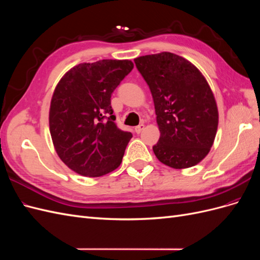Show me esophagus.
Segmentation results:
<instances>
[{
  "mask_svg": "<svg viewBox=\"0 0 260 260\" xmlns=\"http://www.w3.org/2000/svg\"><path fill=\"white\" fill-rule=\"evenodd\" d=\"M144 129V123H141V124H139V125H137V127L135 128V131L138 133V135H139V133H141V132H142V130Z\"/></svg>",
  "mask_w": 260,
  "mask_h": 260,
  "instance_id": "obj_1",
  "label": "esophagus"
}]
</instances>
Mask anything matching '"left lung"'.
Listing matches in <instances>:
<instances>
[{
  "label": "left lung",
  "instance_id": "1",
  "mask_svg": "<svg viewBox=\"0 0 260 260\" xmlns=\"http://www.w3.org/2000/svg\"><path fill=\"white\" fill-rule=\"evenodd\" d=\"M135 62L154 101L160 132L154 154L171 168L195 166L209 153L218 128L217 103L205 77L191 61L169 52Z\"/></svg>",
  "mask_w": 260,
  "mask_h": 260
}]
</instances>
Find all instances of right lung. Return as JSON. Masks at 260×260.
Segmentation results:
<instances>
[{"mask_svg":"<svg viewBox=\"0 0 260 260\" xmlns=\"http://www.w3.org/2000/svg\"><path fill=\"white\" fill-rule=\"evenodd\" d=\"M133 68L129 59L82 62L62 76L51 100L49 123L61 161L84 177L119 167L131 132L115 123L112 93Z\"/></svg>","mask_w":260,"mask_h":260,"instance_id":"right-lung-1","label":"right lung"}]
</instances>
